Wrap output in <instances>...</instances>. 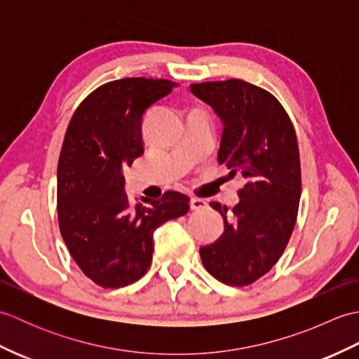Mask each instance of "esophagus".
<instances>
[{"instance_id": "esophagus-1", "label": "esophagus", "mask_w": 359, "mask_h": 359, "mask_svg": "<svg viewBox=\"0 0 359 359\" xmlns=\"http://www.w3.org/2000/svg\"><path fill=\"white\" fill-rule=\"evenodd\" d=\"M208 207V203L205 202L203 199H197V197H193L191 201H189V208L194 210V211H201L205 210Z\"/></svg>"}]
</instances>
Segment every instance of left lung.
<instances>
[{
	"instance_id": "left-lung-1",
	"label": "left lung",
	"mask_w": 359,
	"mask_h": 359,
	"mask_svg": "<svg viewBox=\"0 0 359 359\" xmlns=\"http://www.w3.org/2000/svg\"><path fill=\"white\" fill-rule=\"evenodd\" d=\"M222 121L217 160L247 184L231 211L215 202L224 233L199 250L210 274L226 285L253 284L279 261L296 224L301 162L292 120L278 98L243 80L189 86Z\"/></svg>"
}]
</instances>
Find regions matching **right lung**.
I'll use <instances>...</instances> for the list:
<instances>
[{
    "mask_svg": "<svg viewBox=\"0 0 359 359\" xmlns=\"http://www.w3.org/2000/svg\"><path fill=\"white\" fill-rule=\"evenodd\" d=\"M179 86L170 80L121 79L89 94L67 126L57 170L58 225L72 259L97 285L140 279L152 261V234L189 210L188 196L168 191L131 207L123 170L143 154L142 121Z\"/></svg>",
    "mask_w": 359,
    "mask_h": 359,
    "instance_id": "add662e5",
    "label": "right lung"
}]
</instances>
